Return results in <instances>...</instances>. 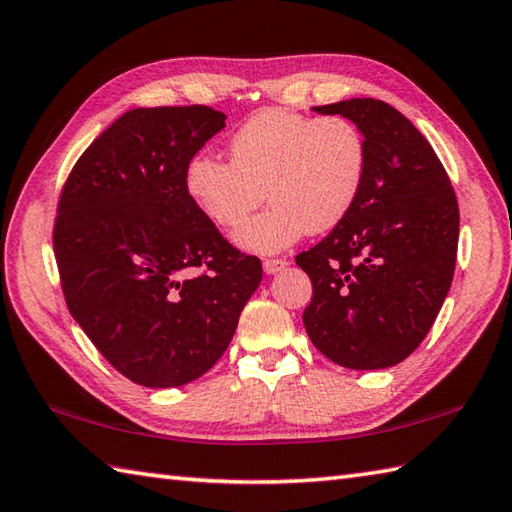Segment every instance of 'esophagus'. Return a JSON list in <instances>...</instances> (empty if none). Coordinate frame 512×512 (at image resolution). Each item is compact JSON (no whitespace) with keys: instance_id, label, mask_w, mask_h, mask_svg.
<instances>
[{"instance_id":"1","label":"esophagus","mask_w":512,"mask_h":512,"mask_svg":"<svg viewBox=\"0 0 512 512\" xmlns=\"http://www.w3.org/2000/svg\"><path fill=\"white\" fill-rule=\"evenodd\" d=\"M288 266L286 259H264V273L266 275H275L279 270H284Z\"/></svg>"}]
</instances>
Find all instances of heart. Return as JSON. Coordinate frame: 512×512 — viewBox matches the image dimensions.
Wrapping results in <instances>:
<instances>
[{
  "instance_id": "b5f03b06",
  "label": "heart",
  "mask_w": 512,
  "mask_h": 512,
  "mask_svg": "<svg viewBox=\"0 0 512 512\" xmlns=\"http://www.w3.org/2000/svg\"><path fill=\"white\" fill-rule=\"evenodd\" d=\"M230 162L197 153L184 188L208 224L230 230L273 199L235 235L253 253H277L306 233H328L355 208L368 173V144L353 119L284 108L250 115L228 139Z\"/></svg>"
}]
</instances>
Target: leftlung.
<instances>
[{"mask_svg": "<svg viewBox=\"0 0 512 512\" xmlns=\"http://www.w3.org/2000/svg\"><path fill=\"white\" fill-rule=\"evenodd\" d=\"M315 110L362 128L368 173L344 222L295 257L313 282L306 333L344 368L395 366L424 342L453 282L455 190L433 146L390 104L364 97Z\"/></svg>", "mask_w": 512, "mask_h": 512, "instance_id": "left-lung-1", "label": "left lung"}]
</instances>
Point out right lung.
<instances>
[{
	"label": "right lung",
	"mask_w": 512,
	"mask_h": 512,
	"mask_svg": "<svg viewBox=\"0 0 512 512\" xmlns=\"http://www.w3.org/2000/svg\"><path fill=\"white\" fill-rule=\"evenodd\" d=\"M226 126L210 106L128 110L70 170L53 246L66 306L108 364L146 388L184 386L224 355L262 262L224 239L184 188Z\"/></svg>",
	"instance_id": "add662e5"
}]
</instances>
